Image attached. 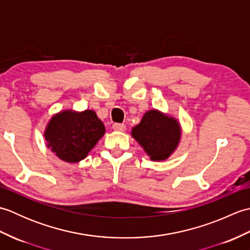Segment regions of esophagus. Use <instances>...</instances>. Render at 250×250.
Returning a JSON list of instances; mask_svg holds the SVG:
<instances>
[{
  "mask_svg": "<svg viewBox=\"0 0 250 250\" xmlns=\"http://www.w3.org/2000/svg\"><path fill=\"white\" fill-rule=\"evenodd\" d=\"M113 129L115 131L124 132V131H125V125H124V124H114L113 125Z\"/></svg>",
  "mask_w": 250,
  "mask_h": 250,
  "instance_id": "obj_1",
  "label": "esophagus"
}]
</instances>
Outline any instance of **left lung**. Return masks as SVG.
Here are the masks:
<instances>
[{"label": "left lung", "mask_w": 250, "mask_h": 250, "mask_svg": "<svg viewBox=\"0 0 250 250\" xmlns=\"http://www.w3.org/2000/svg\"><path fill=\"white\" fill-rule=\"evenodd\" d=\"M131 133L152 161H163L177 148L182 130L173 117L151 109L146 111Z\"/></svg>", "instance_id": "1"}]
</instances>
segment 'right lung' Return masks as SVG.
I'll use <instances>...</instances> for the list:
<instances>
[{
  "label": "right lung",
  "mask_w": 250,
  "mask_h": 250,
  "mask_svg": "<svg viewBox=\"0 0 250 250\" xmlns=\"http://www.w3.org/2000/svg\"><path fill=\"white\" fill-rule=\"evenodd\" d=\"M105 134V126L95 111L63 110L55 115L45 130L47 147L61 160L79 162L87 157Z\"/></svg>",
  "instance_id": "right-lung-1"
}]
</instances>
